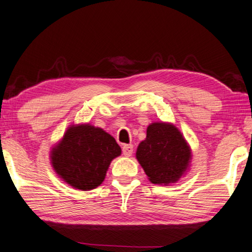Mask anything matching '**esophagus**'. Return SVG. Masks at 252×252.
<instances>
[{
  "label": "esophagus",
  "instance_id": "esophagus-1",
  "mask_svg": "<svg viewBox=\"0 0 252 252\" xmlns=\"http://www.w3.org/2000/svg\"><path fill=\"white\" fill-rule=\"evenodd\" d=\"M122 153L126 157H130L132 155V153H133V145H131V144L123 145L122 146Z\"/></svg>",
  "mask_w": 252,
  "mask_h": 252
}]
</instances>
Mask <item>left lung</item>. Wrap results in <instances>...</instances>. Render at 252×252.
I'll return each instance as SVG.
<instances>
[{
    "label": "left lung",
    "instance_id": "left-lung-1",
    "mask_svg": "<svg viewBox=\"0 0 252 252\" xmlns=\"http://www.w3.org/2000/svg\"><path fill=\"white\" fill-rule=\"evenodd\" d=\"M190 147L179 130L169 123H152L146 139L140 143L136 158L153 184L168 185L186 171Z\"/></svg>",
    "mask_w": 252,
    "mask_h": 252
}]
</instances>
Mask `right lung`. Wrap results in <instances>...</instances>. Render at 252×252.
<instances>
[{
  "mask_svg": "<svg viewBox=\"0 0 252 252\" xmlns=\"http://www.w3.org/2000/svg\"><path fill=\"white\" fill-rule=\"evenodd\" d=\"M121 154L116 140L100 127L71 126L51 154L57 174L75 189L92 190L101 185L108 167Z\"/></svg>",
  "mask_w": 252,
  "mask_h": 252,
  "instance_id": "obj_1",
  "label": "right lung"
}]
</instances>
